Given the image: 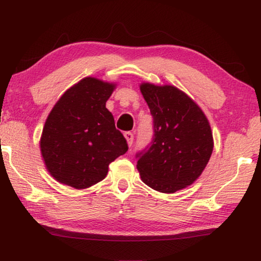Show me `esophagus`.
Wrapping results in <instances>:
<instances>
[{"instance_id":"esophagus-1","label":"esophagus","mask_w":261,"mask_h":261,"mask_svg":"<svg viewBox=\"0 0 261 261\" xmlns=\"http://www.w3.org/2000/svg\"><path fill=\"white\" fill-rule=\"evenodd\" d=\"M123 135H124V139L127 140L128 146H132V145H133V141H134V134H133V133H130V132H126V133H124Z\"/></svg>"}]
</instances>
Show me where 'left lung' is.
<instances>
[{"label": "left lung", "mask_w": 261, "mask_h": 261, "mask_svg": "<svg viewBox=\"0 0 261 261\" xmlns=\"http://www.w3.org/2000/svg\"><path fill=\"white\" fill-rule=\"evenodd\" d=\"M153 116L149 148L137 154V168L147 186L174 193L201 175L213 152V134L206 115L174 86L140 85Z\"/></svg>", "instance_id": "8db88e82"}]
</instances>
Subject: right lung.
<instances>
[{
  "instance_id": "1",
  "label": "right lung",
  "mask_w": 261,
  "mask_h": 261,
  "mask_svg": "<svg viewBox=\"0 0 261 261\" xmlns=\"http://www.w3.org/2000/svg\"><path fill=\"white\" fill-rule=\"evenodd\" d=\"M115 84L85 77L67 89L49 113L40 140L47 171L59 182L85 190L103 180L108 166L127 152L106 102Z\"/></svg>"
}]
</instances>
